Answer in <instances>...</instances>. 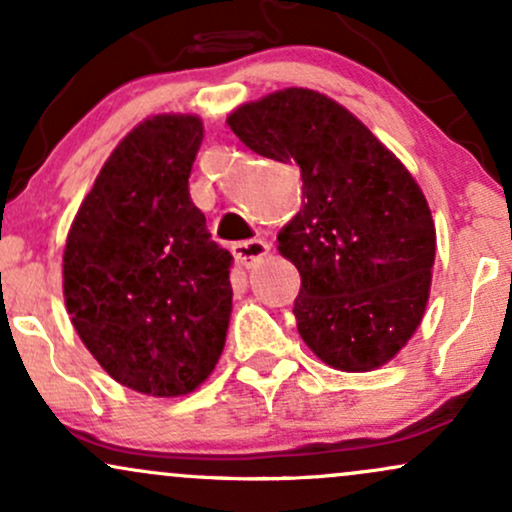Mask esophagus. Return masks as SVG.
Instances as JSON below:
<instances>
[{"label": "esophagus", "mask_w": 512, "mask_h": 512, "mask_svg": "<svg viewBox=\"0 0 512 512\" xmlns=\"http://www.w3.org/2000/svg\"><path fill=\"white\" fill-rule=\"evenodd\" d=\"M233 255H236V262L240 267L250 269L252 264H257L262 257L269 255V245L264 240H248V243H238L233 248Z\"/></svg>", "instance_id": "esophagus-1"}]
</instances>
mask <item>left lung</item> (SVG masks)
Wrapping results in <instances>:
<instances>
[{
  "label": "left lung",
  "mask_w": 512,
  "mask_h": 512,
  "mask_svg": "<svg viewBox=\"0 0 512 512\" xmlns=\"http://www.w3.org/2000/svg\"><path fill=\"white\" fill-rule=\"evenodd\" d=\"M226 122L255 154L301 168L303 207L276 250L301 274L293 313L303 342L344 373L390 363L431 296L436 223L419 182L354 113L313 88L243 103Z\"/></svg>",
  "instance_id": "1"
}]
</instances>
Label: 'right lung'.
Segmentation results:
<instances>
[{"label":"right lung","mask_w":512,"mask_h":512,"mask_svg":"<svg viewBox=\"0 0 512 512\" xmlns=\"http://www.w3.org/2000/svg\"><path fill=\"white\" fill-rule=\"evenodd\" d=\"M202 117L151 115L122 137L67 233L62 291L76 334L120 385L182 397L214 373L233 310L231 255L187 180Z\"/></svg>","instance_id":"add662e5"}]
</instances>
